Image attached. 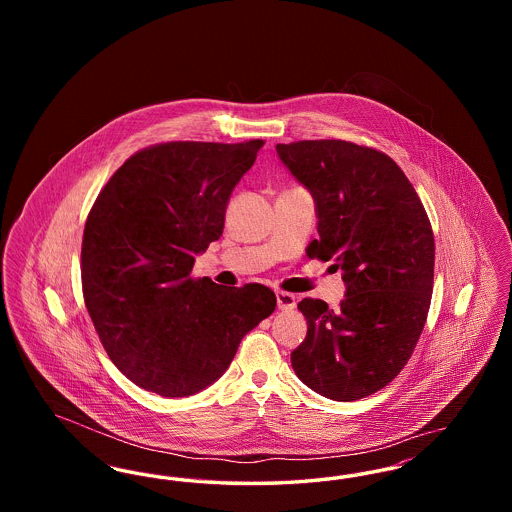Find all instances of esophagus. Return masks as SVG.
<instances>
[{
    "instance_id": "1",
    "label": "esophagus",
    "mask_w": 512,
    "mask_h": 512,
    "mask_svg": "<svg viewBox=\"0 0 512 512\" xmlns=\"http://www.w3.org/2000/svg\"><path fill=\"white\" fill-rule=\"evenodd\" d=\"M276 301H278V309L280 311H292L297 305L295 295L288 292H276Z\"/></svg>"
}]
</instances>
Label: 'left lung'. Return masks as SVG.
Returning a JSON list of instances; mask_svg holds the SVG:
<instances>
[{"mask_svg": "<svg viewBox=\"0 0 512 512\" xmlns=\"http://www.w3.org/2000/svg\"><path fill=\"white\" fill-rule=\"evenodd\" d=\"M276 153L315 199L318 240L309 259H334L340 309L303 299L305 341L292 353L297 378L332 401H357L407 365L428 317L434 234L405 172L386 153L343 140L278 144Z\"/></svg>", "mask_w": 512, "mask_h": 512, "instance_id": "8db88e82", "label": "left lung"}]
</instances>
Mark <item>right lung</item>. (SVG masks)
<instances>
[{"mask_svg": "<svg viewBox=\"0 0 512 512\" xmlns=\"http://www.w3.org/2000/svg\"><path fill=\"white\" fill-rule=\"evenodd\" d=\"M263 140L169 142L132 155L98 195L82 238V290L109 359L136 386L188 397L226 372L270 317L267 286L190 276L217 242L232 190Z\"/></svg>", "mask_w": 512, "mask_h": 512, "instance_id": "add662e5", "label": "right lung"}]
</instances>
